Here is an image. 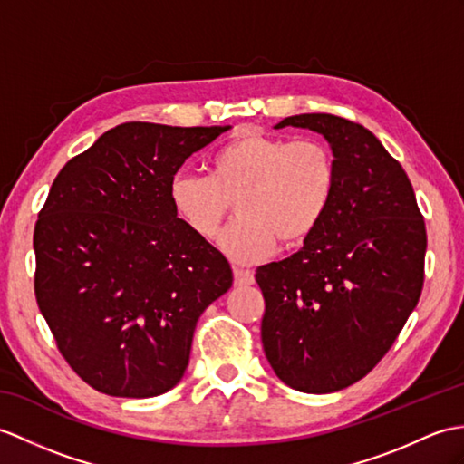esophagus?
Returning a JSON list of instances; mask_svg holds the SVG:
<instances>
[{
  "mask_svg": "<svg viewBox=\"0 0 464 464\" xmlns=\"http://www.w3.org/2000/svg\"><path fill=\"white\" fill-rule=\"evenodd\" d=\"M235 285L237 286H251L255 283V275L251 271H245V268H233Z\"/></svg>",
  "mask_w": 464,
  "mask_h": 464,
  "instance_id": "1",
  "label": "esophagus"
}]
</instances>
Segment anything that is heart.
Wrapping results in <instances>:
<instances>
[{
  "label": "heart",
  "instance_id": "1",
  "mask_svg": "<svg viewBox=\"0 0 464 464\" xmlns=\"http://www.w3.org/2000/svg\"><path fill=\"white\" fill-rule=\"evenodd\" d=\"M336 160L316 138L246 132L221 146L211 174L178 171L168 186L176 218L203 241L218 235L235 203L237 221L219 235V249L239 265H255L283 245L304 241L330 208Z\"/></svg>",
  "mask_w": 464,
  "mask_h": 464
}]
</instances>
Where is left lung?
Returning a JSON list of instances; mask_svg holds the SVG:
<instances>
[{"instance_id": "left-lung-1", "label": "left lung", "mask_w": 464, "mask_h": 464, "mask_svg": "<svg viewBox=\"0 0 464 464\" xmlns=\"http://www.w3.org/2000/svg\"><path fill=\"white\" fill-rule=\"evenodd\" d=\"M324 136L336 160L330 208L300 249L256 268L261 340L278 380L334 393L370 373L423 288L425 221L413 186L368 128L334 114H296L278 128Z\"/></svg>"}]
</instances>
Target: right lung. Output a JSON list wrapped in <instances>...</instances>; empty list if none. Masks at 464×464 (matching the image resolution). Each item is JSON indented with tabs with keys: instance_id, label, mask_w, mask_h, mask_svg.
I'll use <instances>...</instances> for the list:
<instances>
[{
	"instance_id": "add662e5",
	"label": "right lung",
	"mask_w": 464,
	"mask_h": 464,
	"mask_svg": "<svg viewBox=\"0 0 464 464\" xmlns=\"http://www.w3.org/2000/svg\"><path fill=\"white\" fill-rule=\"evenodd\" d=\"M229 128L126 122L53 181L34 235L35 296L96 392L144 400L176 387L199 316L231 288L227 258L168 199L183 161Z\"/></svg>"
}]
</instances>
